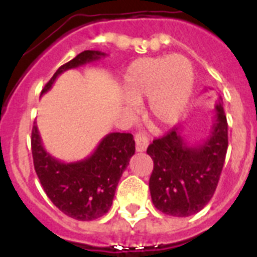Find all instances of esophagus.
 Listing matches in <instances>:
<instances>
[{
	"label": "esophagus",
	"instance_id": "34e87169",
	"mask_svg": "<svg viewBox=\"0 0 257 257\" xmlns=\"http://www.w3.org/2000/svg\"><path fill=\"white\" fill-rule=\"evenodd\" d=\"M135 143H136V151L144 152L145 149L148 148V144H149L148 136L145 135L144 133H138L135 135Z\"/></svg>",
	"mask_w": 257,
	"mask_h": 257
}]
</instances>
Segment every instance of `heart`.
Instances as JSON below:
<instances>
[{
  "instance_id": "heart-1",
  "label": "heart",
  "mask_w": 257,
  "mask_h": 257,
  "mask_svg": "<svg viewBox=\"0 0 257 257\" xmlns=\"http://www.w3.org/2000/svg\"><path fill=\"white\" fill-rule=\"evenodd\" d=\"M194 73L183 55L142 58L127 68L122 82L124 104L134 109L148 97V115L158 127H167L180 119L190 100Z\"/></svg>"
}]
</instances>
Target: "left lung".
<instances>
[{
	"instance_id": "1",
	"label": "left lung",
	"mask_w": 257,
	"mask_h": 257,
	"mask_svg": "<svg viewBox=\"0 0 257 257\" xmlns=\"http://www.w3.org/2000/svg\"><path fill=\"white\" fill-rule=\"evenodd\" d=\"M228 149V122L219 96L212 126L205 140L189 144L181 127L153 140L147 153L153 160L149 189L153 205L166 215L187 217L212 198Z\"/></svg>"
}]
</instances>
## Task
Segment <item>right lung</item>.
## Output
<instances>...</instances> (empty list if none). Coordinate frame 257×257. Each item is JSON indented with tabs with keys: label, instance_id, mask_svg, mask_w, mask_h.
Listing matches in <instances>:
<instances>
[{
	"label": "right lung",
	"instance_id": "add662e5",
	"mask_svg": "<svg viewBox=\"0 0 257 257\" xmlns=\"http://www.w3.org/2000/svg\"><path fill=\"white\" fill-rule=\"evenodd\" d=\"M106 54L86 50L61 65L41 95L46 94L63 72L100 60ZM32 156L37 176L50 201L63 213L79 221L104 216L113 203L118 181L135 154L131 134L110 133L95 151L77 162H63L44 148L37 123L32 128Z\"/></svg>",
	"mask_w": 257,
	"mask_h": 257
}]
</instances>
